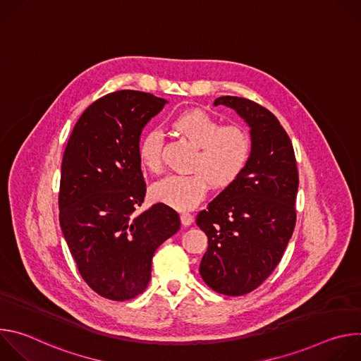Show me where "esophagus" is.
Listing matches in <instances>:
<instances>
[{
    "label": "esophagus",
    "instance_id": "obj_1",
    "mask_svg": "<svg viewBox=\"0 0 361 361\" xmlns=\"http://www.w3.org/2000/svg\"><path fill=\"white\" fill-rule=\"evenodd\" d=\"M180 219H181V224L183 226H191L192 224V221H194V216L192 214H190V213H183L181 216H180Z\"/></svg>",
    "mask_w": 361,
    "mask_h": 361
}]
</instances>
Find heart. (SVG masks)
<instances>
[{"mask_svg":"<svg viewBox=\"0 0 361 361\" xmlns=\"http://www.w3.org/2000/svg\"><path fill=\"white\" fill-rule=\"evenodd\" d=\"M173 127L198 147L192 174H173L151 187L152 198L169 207L191 210L207 195L213 183L231 185L244 173L251 156V137L240 126H223L204 110L178 114ZM164 137L159 128L144 133L138 144L141 166L151 173L163 169Z\"/></svg>","mask_w":361,"mask_h":361,"instance_id":"1","label":"heart"}]
</instances>
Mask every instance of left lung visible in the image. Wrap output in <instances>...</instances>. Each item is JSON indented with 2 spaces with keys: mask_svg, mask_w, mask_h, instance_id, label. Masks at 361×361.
<instances>
[{
  "mask_svg": "<svg viewBox=\"0 0 361 361\" xmlns=\"http://www.w3.org/2000/svg\"><path fill=\"white\" fill-rule=\"evenodd\" d=\"M214 106L233 109L247 123L251 156L240 178L197 216L209 238L200 274L220 294L244 295L273 273L291 238L298 173L290 137L273 113L231 95Z\"/></svg>",
  "mask_w": 361,
  "mask_h": 361,
  "instance_id": "obj_1",
  "label": "left lung"
}]
</instances>
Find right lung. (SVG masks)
<instances>
[{"label": "right lung", "mask_w": 361, "mask_h": 361, "mask_svg": "<svg viewBox=\"0 0 361 361\" xmlns=\"http://www.w3.org/2000/svg\"><path fill=\"white\" fill-rule=\"evenodd\" d=\"M166 104L134 90L101 97L78 118L64 151L60 226L84 281L110 300L141 294L154 251L180 230V216L163 202L133 214L147 191L140 135Z\"/></svg>", "instance_id": "obj_1"}]
</instances>
